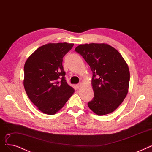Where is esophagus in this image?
<instances>
[{
	"instance_id": "obj_1",
	"label": "esophagus",
	"mask_w": 152,
	"mask_h": 152,
	"mask_svg": "<svg viewBox=\"0 0 152 152\" xmlns=\"http://www.w3.org/2000/svg\"><path fill=\"white\" fill-rule=\"evenodd\" d=\"M81 86H82V83H78V84L76 85V86H77V88H80V87H81Z\"/></svg>"
}]
</instances>
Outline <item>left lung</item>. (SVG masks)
<instances>
[{
  "mask_svg": "<svg viewBox=\"0 0 152 152\" xmlns=\"http://www.w3.org/2000/svg\"><path fill=\"white\" fill-rule=\"evenodd\" d=\"M75 50L92 71L94 97L88 103L89 108L99 115L113 112L128 92L130 73L127 63L116 49L104 43L80 45Z\"/></svg>",
  "mask_w": 152,
  "mask_h": 152,
  "instance_id": "8db88e82",
  "label": "left lung"
}]
</instances>
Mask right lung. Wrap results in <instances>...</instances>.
I'll return each instance as SVG.
<instances>
[{"label": "right lung", "mask_w": 152, "mask_h": 152, "mask_svg": "<svg viewBox=\"0 0 152 152\" xmlns=\"http://www.w3.org/2000/svg\"><path fill=\"white\" fill-rule=\"evenodd\" d=\"M74 46L49 43L38 48L24 66V87L28 98L46 114L56 113L74 92L66 80L63 57Z\"/></svg>", "instance_id": "1"}]
</instances>
